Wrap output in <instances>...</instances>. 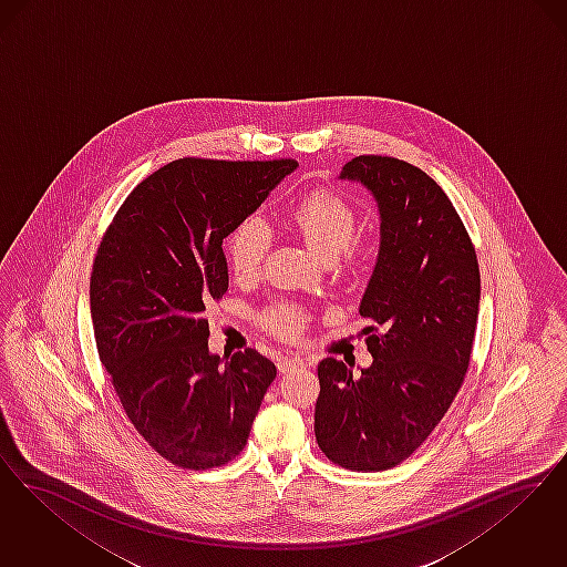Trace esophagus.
<instances>
[{
	"mask_svg": "<svg viewBox=\"0 0 567 567\" xmlns=\"http://www.w3.org/2000/svg\"><path fill=\"white\" fill-rule=\"evenodd\" d=\"M300 367H305V362H302L300 358H281V360L277 362V369H279L281 374H288V372L300 369Z\"/></svg>",
	"mask_w": 567,
	"mask_h": 567,
	"instance_id": "obj_1",
	"label": "esophagus"
}]
</instances>
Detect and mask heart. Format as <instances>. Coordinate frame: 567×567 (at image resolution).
Returning <instances> with one entry per match:
<instances>
[{
    "mask_svg": "<svg viewBox=\"0 0 567 567\" xmlns=\"http://www.w3.org/2000/svg\"><path fill=\"white\" fill-rule=\"evenodd\" d=\"M296 235L321 260L355 267L369 256V246L355 235L358 214L353 205L334 190H313L290 212ZM271 249V230L260 218H246L226 239V258L239 281H256ZM262 326L284 341H296L305 332L307 313L288 302H277L260 313Z\"/></svg>",
    "mask_w": 567,
    "mask_h": 567,
    "instance_id": "b5f03b06",
    "label": "heart"
}]
</instances>
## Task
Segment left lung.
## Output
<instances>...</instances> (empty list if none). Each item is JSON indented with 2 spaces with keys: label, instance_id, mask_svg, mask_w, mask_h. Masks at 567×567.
I'll list each match as a JSON object with an SVG mask.
<instances>
[{
  "label": "left lung",
  "instance_id": "8db88e82",
  "mask_svg": "<svg viewBox=\"0 0 567 567\" xmlns=\"http://www.w3.org/2000/svg\"><path fill=\"white\" fill-rule=\"evenodd\" d=\"M341 177L379 203L381 247L360 316L372 364L353 372L318 364L316 439L323 455L355 472L411 457L460 392L478 320L481 272L468 230L443 188L394 156L360 154Z\"/></svg>",
  "mask_w": 567,
  "mask_h": 567
}]
</instances>
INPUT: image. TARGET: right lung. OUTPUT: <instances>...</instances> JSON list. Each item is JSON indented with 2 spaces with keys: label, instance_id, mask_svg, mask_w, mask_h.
Listing matches in <instances>:
<instances>
[{
  "label": "right lung",
  "instance_id": "right-lung-1",
  "mask_svg": "<svg viewBox=\"0 0 567 567\" xmlns=\"http://www.w3.org/2000/svg\"><path fill=\"white\" fill-rule=\"evenodd\" d=\"M296 165L177 158L131 190L99 244L91 272L99 360L133 427L173 466L233 462L277 377L256 349L212 355L205 305L228 290L221 239Z\"/></svg>",
  "mask_w": 567,
  "mask_h": 567
}]
</instances>
